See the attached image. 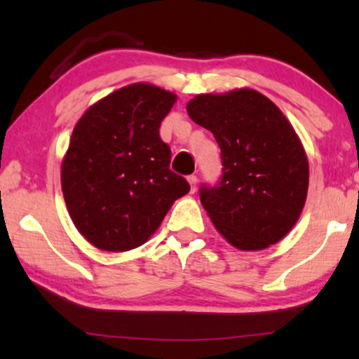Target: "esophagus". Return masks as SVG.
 <instances>
[{
  "label": "esophagus",
  "mask_w": 359,
  "mask_h": 359,
  "mask_svg": "<svg viewBox=\"0 0 359 359\" xmlns=\"http://www.w3.org/2000/svg\"><path fill=\"white\" fill-rule=\"evenodd\" d=\"M187 180H189V184H190V189H191V191L195 193V190H196V182H198L196 175H189V177H187Z\"/></svg>",
  "instance_id": "1"
}]
</instances>
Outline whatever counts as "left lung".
Segmentation results:
<instances>
[{"instance_id": "obj_1", "label": "left lung", "mask_w": 359, "mask_h": 359, "mask_svg": "<svg viewBox=\"0 0 359 359\" xmlns=\"http://www.w3.org/2000/svg\"><path fill=\"white\" fill-rule=\"evenodd\" d=\"M187 111L214 134L222 151L219 187L200 191L215 229L240 251H262L281 241L302 214L310 175L289 119L251 88L198 94Z\"/></svg>"}]
</instances>
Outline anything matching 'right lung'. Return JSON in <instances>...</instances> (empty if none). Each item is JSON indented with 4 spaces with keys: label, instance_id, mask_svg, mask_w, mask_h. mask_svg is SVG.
Here are the masks:
<instances>
[{
    "label": "right lung",
    "instance_id": "add662e5",
    "mask_svg": "<svg viewBox=\"0 0 359 359\" xmlns=\"http://www.w3.org/2000/svg\"><path fill=\"white\" fill-rule=\"evenodd\" d=\"M177 95L150 83L113 90L78 119L62 159V193L76 230L100 251L124 252L150 240L190 191L169 169L159 126Z\"/></svg>",
    "mask_w": 359,
    "mask_h": 359
}]
</instances>
